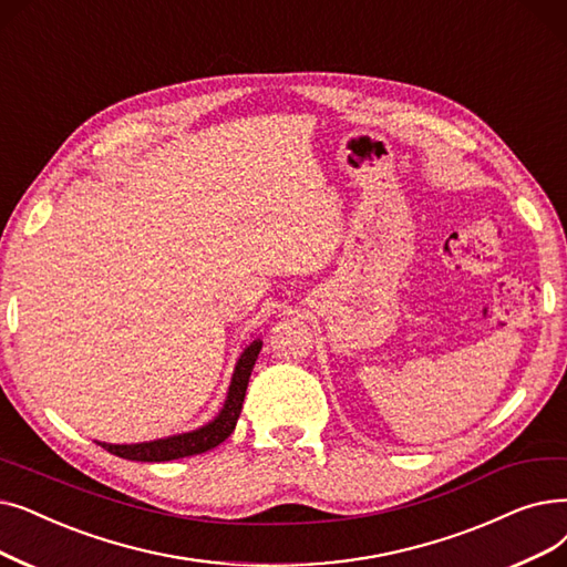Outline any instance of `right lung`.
<instances>
[{
    "mask_svg": "<svg viewBox=\"0 0 567 567\" xmlns=\"http://www.w3.org/2000/svg\"><path fill=\"white\" fill-rule=\"evenodd\" d=\"M259 350H261V340H255L248 344V348H245V352L240 354V359L236 363V371H234V378H231V384L227 391V401L215 420L208 422L206 426L189 431V433L153 440V442H138V445H109V442H100V445L120 458L143 461V463L185 458V456L204 454V452L217 447L219 442H225L236 429V422H238L240 410H243L245 389H248Z\"/></svg>",
    "mask_w": 567,
    "mask_h": 567,
    "instance_id": "right-lung-1",
    "label": "right lung"
}]
</instances>
